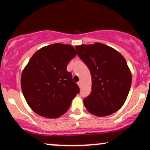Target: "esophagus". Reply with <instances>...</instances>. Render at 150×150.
Returning a JSON list of instances; mask_svg holds the SVG:
<instances>
[{"label": "esophagus", "instance_id": "1", "mask_svg": "<svg viewBox=\"0 0 150 150\" xmlns=\"http://www.w3.org/2000/svg\"><path fill=\"white\" fill-rule=\"evenodd\" d=\"M81 84H82V83H81V82H80V81H79V82H77V85H78V86H79V87H81Z\"/></svg>", "mask_w": 150, "mask_h": 150}]
</instances>
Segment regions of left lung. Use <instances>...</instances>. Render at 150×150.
I'll use <instances>...</instances> for the list:
<instances>
[{
    "label": "left lung",
    "instance_id": "8db88e82",
    "mask_svg": "<svg viewBox=\"0 0 150 150\" xmlns=\"http://www.w3.org/2000/svg\"><path fill=\"white\" fill-rule=\"evenodd\" d=\"M77 56L90 71L92 91L84 99L89 112L106 116L124 104L132 82L126 61L119 52L101 43L75 46Z\"/></svg>",
    "mask_w": 150,
    "mask_h": 150
}]
</instances>
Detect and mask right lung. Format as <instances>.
<instances>
[{
    "mask_svg": "<svg viewBox=\"0 0 150 150\" xmlns=\"http://www.w3.org/2000/svg\"><path fill=\"white\" fill-rule=\"evenodd\" d=\"M72 46L53 44L37 51L22 73L21 87L25 100L37 114L50 118L66 112L80 92L67 65L76 56Z\"/></svg>",
    "mask_w": 150,
    "mask_h": 150,
    "instance_id": "obj_1",
    "label": "right lung"
}]
</instances>
